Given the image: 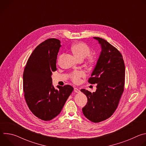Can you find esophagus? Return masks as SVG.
I'll use <instances>...</instances> for the list:
<instances>
[{"mask_svg":"<svg viewBox=\"0 0 146 146\" xmlns=\"http://www.w3.org/2000/svg\"><path fill=\"white\" fill-rule=\"evenodd\" d=\"M74 92H76V93H79V92H80V91L77 88H74Z\"/></svg>","mask_w":146,"mask_h":146,"instance_id":"34e87169","label":"esophagus"}]
</instances>
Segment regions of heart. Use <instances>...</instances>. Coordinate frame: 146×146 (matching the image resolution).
Masks as SVG:
<instances>
[{"label":"heart","instance_id":"obj_1","mask_svg":"<svg viewBox=\"0 0 146 146\" xmlns=\"http://www.w3.org/2000/svg\"><path fill=\"white\" fill-rule=\"evenodd\" d=\"M71 51L74 56L79 60H82L87 56V62L90 66H93L96 62L95 56L88 54L91 52V50L89 47L83 42H77L73 44L71 47ZM62 57V55L59 56V59ZM85 74L81 71H76L70 74L72 81L74 83H78L80 81V78L84 76Z\"/></svg>","mask_w":146,"mask_h":146}]
</instances>
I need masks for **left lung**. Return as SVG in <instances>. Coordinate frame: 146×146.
Listing matches in <instances>:
<instances>
[{
    "instance_id": "1",
    "label": "left lung",
    "mask_w": 146,
    "mask_h": 146,
    "mask_svg": "<svg viewBox=\"0 0 146 146\" xmlns=\"http://www.w3.org/2000/svg\"><path fill=\"white\" fill-rule=\"evenodd\" d=\"M94 38L98 41L102 50L88 82L97 84L96 90L92 93L81 90L88 99L82 110L89 120L99 122L110 117L118 106L123 92L125 68L122 56L115 47L105 39Z\"/></svg>"
}]
</instances>
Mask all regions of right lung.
Segmentation results:
<instances>
[{
	"instance_id": "right-lung-1",
	"label": "right lung",
	"mask_w": 146,
	"mask_h": 146,
	"mask_svg": "<svg viewBox=\"0 0 146 146\" xmlns=\"http://www.w3.org/2000/svg\"><path fill=\"white\" fill-rule=\"evenodd\" d=\"M60 41L48 38L40 43L29 58L23 74V90L28 106L38 118L50 121L61 111L73 88L69 85L52 86V72L56 70V62Z\"/></svg>"
}]
</instances>
